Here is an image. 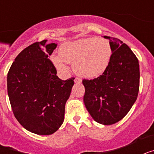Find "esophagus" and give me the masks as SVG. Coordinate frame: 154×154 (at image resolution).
Segmentation results:
<instances>
[{"label": "esophagus", "mask_w": 154, "mask_h": 154, "mask_svg": "<svg viewBox=\"0 0 154 154\" xmlns=\"http://www.w3.org/2000/svg\"><path fill=\"white\" fill-rule=\"evenodd\" d=\"M74 82H75V83H81L82 82V79L79 78H75L74 79Z\"/></svg>", "instance_id": "obj_1"}]
</instances>
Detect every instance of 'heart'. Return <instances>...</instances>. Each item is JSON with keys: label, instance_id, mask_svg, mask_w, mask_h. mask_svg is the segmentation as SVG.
<instances>
[{"label": "heart", "instance_id": "b5f03b06", "mask_svg": "<svg viewBox=\"0 0 154 154\" xmlns=\"http://www.w3.org/2000/svg\"><path fill=\"white\" fill-rule=\"evenodd\" d=\"M109 42L104 38H86L65 42L59 55H52L51 62L58 70L65 71V62L73 64L76 74L85 78H96L106 70L112 58Z\"/></svg>", "mask_w": 154, "mask_h": 154}]
</instances>
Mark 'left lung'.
<instances>
[{
    "label": "left lung",
    "mask_w": 154,
    "mask_h": 154,
    "mask_svg": "<svg viewBox=\"0 0 154 154\" xmlns=\"http://www.w3.org/2000/svg\"><path fill=\"white\" fill-rule=\"evenodd\" d=\"M109 40L112 55L107 69L92 80L84 79L83 102L94 120L103 125L117 123L137 100L140 86L139 61L129 46L116 38Z\"/></svg>",
    "instance_id": "8db88e82"
}]
</instances>
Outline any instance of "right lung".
Wrapping results in <instances>:
<instances>
[{"instance_id": "obj_1", "label": "right lung", "mask_w": 154, "mask_h": 154, "mask_svg": "<svg viewBox=\"0 0 154 154\" xmlns=\"http://www.w3.org/2000/svg\"><path fill=\"white\" fill-rule=\"evenodd\" d=\"M56 47L47 40L31 45L19 53L8 73L14 115L24 129L38 135H51L62 126L74 85V78H58L48 58Z\"/></svg>"}]
</instances>
